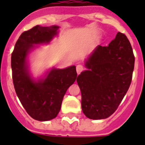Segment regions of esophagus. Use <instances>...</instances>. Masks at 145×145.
I'll use <instances>...</instances> for the list:
<instances>
[{
	"mask_svg": "<svg viewBox=\"0 0 145 145\" xmlns=\"http://www.w3.org/2000/svg\"><path fill=\"white\" fill-rule=\"evenodd\" d=\"M76 69H77V74H80V73H81L82 71L84 70V67L82 65H77Z\"/></svg>",
	"mask_w": 145,
	"mask_h": 145,
	"instance_id": "esophagus-1",
	"label": "esophagus"
}]
</instances>
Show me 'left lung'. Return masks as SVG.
<instances>
[{
  "mask_svg": "<svg viewBox=\"0 0 145 145\" xmlns=\"http://www.w3.org/2000/svg\"><path fill=\"white\" fill-rule=\"evenodd\" d=\"M135 56L129 40L118 32L108 46H99L77 77L83 112L89 119H105L119 107L130 86Z\"/></svg>",
  "mask_w": 145,
  "mask_h": 145,
  "instance_id": "1",
  "label": "left lung"
}]
</instances>
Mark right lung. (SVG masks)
<instances>
[{"label": "right lung", "instance_id": "add662e5", "mask_svg": "<svg viewBox=\"0 0 145 145\" xmlns=\"http://www.w3.org/2000/svg\"><path fill=\"white\" fill-rule=\"evenodd\" d=\"M58 26L36 25L24 31L15 44L11 56L13 85L26 112L33 119L46 121L56 117L68 87L77 79L75 66L52 69L45 80L35 82L26 68V56L33 44L48 43L57 34Z\"/></svg>", "mask_w": 145, "mask_h": 145}]
</instances>
